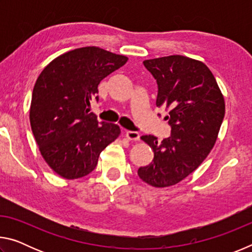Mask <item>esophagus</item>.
Wrapping results in <instances>:
<instances>
[{
    "mask_svg": "<svg viewBox=\"0 0 252 252\" xmlns=\"http://www.w3.org/2000/svg\"><path fill=\"white\" fill-rule=\"evenodd\" d=\"M126 136L129 140H131V141H139L140 140V134L135 131H126Z\"/></svg>",
    "mask_w": 252,
    "mask_h": 252,
    "instance_id": "obj_1",
    "label": "esophagus"
}]
</instances>
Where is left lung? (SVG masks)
I'll return each instance as SVG.
<instances>
[{
    "instance_id": "left-lung-1",
    "label": "left lung",
    "mask_w": 252,
    "mask_h": 252,
    "mask_svg": "<svg viewBox=\"0 0 252 252\" xmlns=\"http://www.w3.org/2000/svg\"><path fill=\"white\" fill-rule=\"evenodd\" d=\"M158 83L157 106H164L171 135L158 142L142 135L155 153L150 164L138 170L155 188L177 185L192 173L210 153L224 118V97L203 62L183 55L143 61Z\"/></svg>"
}]
</instances>
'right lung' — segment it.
<instances>
[{"label":"right lung","instance_id":"1","mask_svg":"<svg viewBox=\"0 0 252 252\" xmlns=\"http://www.w3.org/2000/svg\"><path fill=\"white\" fill-rule=\"evenodd\" d=\"M127 62L125 55L85 46L59 55L34 84L30 123L41 156L60 177L73 180L96 167L100 153L121 133L89 113L97 85Z\"/></svg>","mask_w":252,"mask_h":252}]
</instances>
